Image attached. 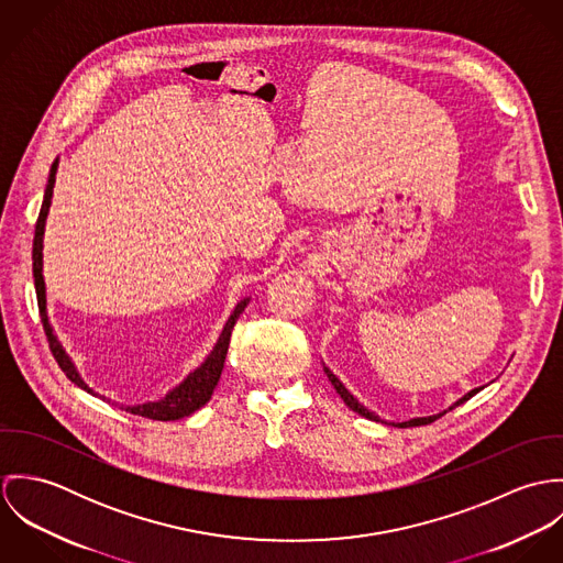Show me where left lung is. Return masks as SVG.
Wrapping results in <instances>:
<instances>
[{
  "instance_id": "obj_1",
  "label": "left lung",
  "mask_w": 563,
  "mask_h": 563,
  "mask_svg": "<svg viewBox=\"0 0 563 563\" xmlns=\"http://www.w3.org/2000/svg\"><path fill=\"white\" fill-rule=\"evenodd\" d=\"M324 373H327V377H329L331 386L335 388V393L340 395V399L346 402V405H349L353 411H357V413H360V416H364V418H371V420H379V416H375V413H373V411H368V409H366L362 402H357V399H353V395H351V393H349V390L342 386V382H340V379H338V377H335V375H333L329 368H324ZM479 390H482V388H475V390H471L468 395H464L460 401L455 402V405H451L449 409H453V407H457V405H462V402L468 401V399H473V397H475ZM442 413H446V411H442ZM442 413H435V416H427V418H411V420L397 422V424L393 422V424H395V427H420V424H429V422H433V420H435V418H440Z\"/></svg>"
}]
</instances>
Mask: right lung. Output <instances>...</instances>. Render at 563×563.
<instances>
[{
  "label": "right lung",
  "instance_id": "add662e5",
  "mask_svg": "<svg viewBox=\"0 0 563 563\" xmlns=\"http://www.w3.org/2000/svg\"><path fill=\"white\" fill-rule=\"evenodd\" d=\"M56 170H58V161H54L49 168V179H47V188H45V197H43V206L38 212V221H36V230H34V244H32V273H34V288H36V299H38V310H41V321L43 329L49 342V349L58 362V366L63 368V373L76 384L84 388L86 393H92L84 382H81L80 373L76 371L71 357L65 353L63 344L58 342V338L54 335V329L47 319V299H45V282H43V234H45V221H47V212L52 206V195H54V181H56ZM249 299H242L236 306V310L232 312L230 321L225 322L217 346L212 349V353L206 357V362L192 371L177 388H173L164 399L154 402H143V405H128L125 411L143 416V418H152V420H179L184 416H190L192 411H197L199 407H203L210 401L221 373H223V364L228 357V349H230V338H232V329L239 321L244 308H246Z\"/></svg>",
  "mask_w": 563,
  "mask_h": 563
}]
</instances>
